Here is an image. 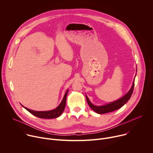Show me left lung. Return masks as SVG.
<instances>
[{
	"label": "left lung",
	"mask_w": 153,
	"mask_h": 153,
	"mask_svg": "<svg viewBox=\"0 0 153 153\" xmlns=\"http://www.w3.org/2000/svg\"><path fill=\"white\" fill-rule=\"evenodd\" d=\"M134 80L133 82V85L131 88L130 90L122 98L113 102L111 103H110L108 104L103 105V106H96L94 105L89 100L88 97L86 96V100L87 102H88V104L90 106V108L92 109L93 111H94L96 113L98 114H105V113H108L110 112L114 111L115 110H118V109L120 108L122 106H123L131 98V96L133 90H134Z\"/></svg>",
	"instance_id": "left-lung-1"
}]
</instances>
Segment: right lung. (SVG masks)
<instances>
[{
  "label": "right lung",
  "mask_w": 153,
  "mask_h": 153,
  "mask_svg": "<svg viewBox=\"0 0 153 153\" xmlns=\"http://www.w3.org/2000/svg\"><path fill=\"white\" fill-rule=\"evenodd\" d=\"M68 91V90L67 91L66 93H65V94L63 98V100L61 102V103H60V105L53 110L47 111H33V110H30V109L25 108L23 105H22V106L24 108H25L26 110L28 111H29L31 114H32L33 115H34L37 117L42 118V119L56 118V117H59L64 111L65 104H66V99H67Z\"/></svg>",
  "instance_id": "add662e5"
}]
</instances>
